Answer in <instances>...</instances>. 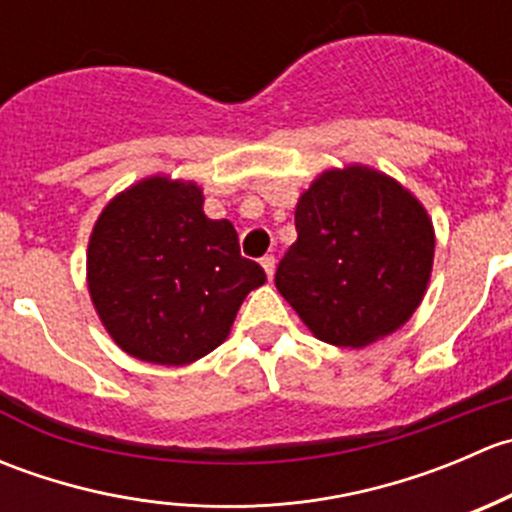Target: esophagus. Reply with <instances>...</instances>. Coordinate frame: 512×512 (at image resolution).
Returning <instances> with one entry per match:
<instances>
[{
    "label": "esophagus",
    "mask_w": 512,
    "mask_h": 512,
    "mask_svg": "<svg viewBox=\"0 0 512 512\" xmlns=\"http://www.w3.org/2000/svg\"><path fill=\"white\" fill-rule=\"evenodd\" d=\"M260 262H262V267H265L267 277H270V280H272V275H275V265H277L275 255H265Z\"/></svg>",
    "instance_id": "obj_1"
}]
</instances>
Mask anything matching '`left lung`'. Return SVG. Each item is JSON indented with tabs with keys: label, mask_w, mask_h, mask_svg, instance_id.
<instances>
[{
	"label": "left lung",
	"mask_w": 512,
	"mask_h": 512,
	"mask_svg": "<svg viewBox=\"0 0 512 512\" xmlns=\"http://www.w3.org/2000/svg\"><path fill=\"white\" fill-rule=\"evenodd\" d=\"M294 227L275 285L314 337L359 349L409 322L436 245L409 190L361 165L327 170L299 198Z\"/></svg>",
	"instance_id": "obj_1"
}]
</instances>
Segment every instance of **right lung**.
Returning a JSON list of instances; mask_svg holds the SVG:
<instances>
[{
    "instance_id": "1",
    "label": "right lung",
    "mask_w": 512,
    "mask_h": 512,
    "mask_svg": "<svg viewBox=\"0 0 512 512\" xmlns=\"http://www.w3.org/2000/svg\"><path fill=\"white\" fill-rule=\"evenodd\" d=\"M89 292L118 347L183 366L225 342L242 299L267 280L232 223L203 213L193 183L148 178L113 198L91 232Z\"/></svg>"
}]
</instances>
